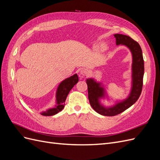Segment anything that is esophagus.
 <instances>
[{
    "mask_svg": "<svg viewBox=\"0 0 160 160\" xmlns=\"http://www.w3.org/2000/svg\"><path fill=\"white\" fill-rule=\"evenodd\" d=\"M88 70L87 69H81V71H80V74H81V75H82V76H85L87 73H88Z\"/></svg>",
    "mask_w": 160,
    "mask_h": 160,
    "instance_id": "1",
    "label": "esophagus"
}]
</instances>
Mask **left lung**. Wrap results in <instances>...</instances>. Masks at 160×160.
Instances as JSON below:
<instances>
[{"mask_svg":"<svg viewBox=\"0 0 160 160\" xmlns=\"http://www.w3.org/2000/svg\"><path fill=\"white\" fill-rule=\"evenodd\" d=\"M116 44L127 46L132 53V88L129 96L124 101L115 105L111 108H106L101 105L99 99L103 98L104 88L101 87L99 83L93 79H88L86 81L88 88V98L90 105L97 113L105 116H114L118 115L130 108L136 102L141 95L143 87L144 74V61L142 51L139 43L129 36L115 34Z\"/></svg>","mask_w":160,"mask_h":160,"instance_id":"left-lung-1","label":"left lung"}]
</instances>
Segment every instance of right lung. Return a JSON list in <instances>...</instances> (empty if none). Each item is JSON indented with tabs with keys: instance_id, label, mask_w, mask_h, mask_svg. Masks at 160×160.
Masks as SVG:
<instances>
[{
	"instance_id": "1",
	"label": "right lung",
	"mask_w": 160,
	"mask_h": 160,
	"mask_svg": "<svg viewBox=\"0 0 160 160\" xmlns=\"http://www.w3.org/2000/svg\"><path fill=\"white\" fill-rule=\"evenodd\" d=\"M79 81L78 76L75 74L69 77L64 81H62L57 88L56 93L57 105L55 107L47 110L44 112H42L41 115L45 116H51L57 114L61 111L65 107V101L67 95H68L71 89L73 88L74 85Z\"/></svg>"
}]
</instances>
